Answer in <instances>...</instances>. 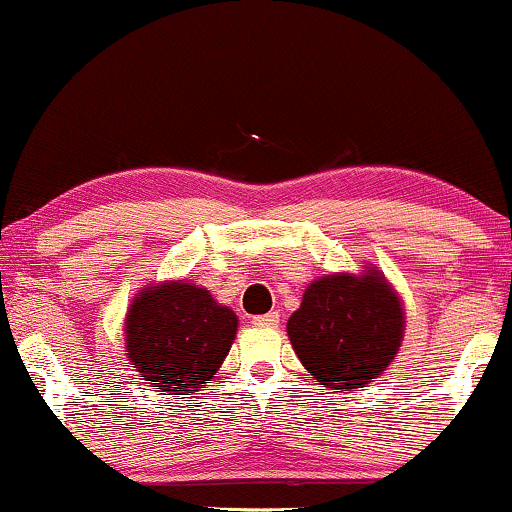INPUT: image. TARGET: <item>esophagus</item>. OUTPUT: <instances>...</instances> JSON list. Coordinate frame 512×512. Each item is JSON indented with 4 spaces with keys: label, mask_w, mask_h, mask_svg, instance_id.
Listing matches in <instances>:
<instances>
[{
    "label": "esophagus",
    "mask_w": 512,
    "mask_h": 512,
    "mask_svg": "<svg viewBox=\"0 0 512 512\" xmlns=\"http://www.w3.org/2000/svg\"><path fill=\"white\" fill-rule=\"evenodd\" d=\"M256 327H277L280 325V313L277 311H270L266 315H256L254 320H251Z\"/></svg>",
    "instance_id": "34e87169"
}]
</instances>
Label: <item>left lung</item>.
Masks as SVG:
<instances>
[{"label":"left lung","instance_id":"8db88e82","mask_svg":"<svg viewBox=\"0 0 512 512\" xmlns=\"http://www.w3.org/2000/svg\"><path fill=\"white\" fill-rule=\"evenodd\" d=\"M403 330L401 296L377 268L318 277L287 320L304 368L327 389L342 391L375 382L399 353Z\"/></svg>","mask_w":512,"mask_h":512}]
</instances>
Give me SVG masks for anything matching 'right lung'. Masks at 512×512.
I'll use <instances>...</instances> for the list:
<instances>
[{
  "label": "right lung",
  "mask_w": 512,
  "mask_h": 512,
  "mask_svg": "<svg viewBox=\"0 0 512 512\" xmlns=\"http://www.w3.org/2000/svg\"><path fill=\"white\" fill-rule=\"evenodd\" d=\"M237 315L206 287L166 280L135 294L125 315V351L151 387L189 396L223 365L237 334Z\"/></svg>",
  "instance_id": "add662e5"
}]
</instances>
